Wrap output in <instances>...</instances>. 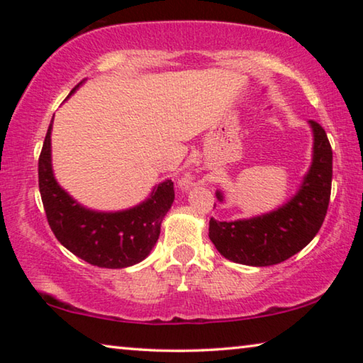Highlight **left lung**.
Returning a JSON list of instances; mask_svg holds the SVG:
<instances>
[{
    "mask_svg": "<svg viewBox=\"0 0 363 363\" xmlns=\"http://www.w3.org/2000/svg\"><path fill=\"white\" fill-rule=\"evenodd\" d=\"M309 126L314 136L311 167L286 203L248 219H210L208 235L225 259L255 267L274 266L299 253L320 230L330 203L333 152L323 128L312 120ZM216 196L224 201L220 190Z\"/></svg>",
    "mask_w": 363,
    "mask_h": 363,
    "instance_id": "8db88e82",
    "label": "left lung"
}]
</instances>
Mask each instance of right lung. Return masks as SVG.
Here are the masks:
<instances>
[{
  "label": "right lung",
  "instance_id": "right-lung-1",
  "mask_svg": "<svg viewBox=\"0 0 363 363\" xmlns=\"http://www.w3.org/2000/svg\"><path fill=\"white\" fill-rule=\"evenodd\" d=\"M83 82L70 91L69 97ZM51 131L52 121L38 160V184L49 227L57 240L97 267L123 269L145 259L155 247L162 220L174 201L173 181L160 182L149 199L128 210H91L79 205L54 177Z\"/></svg>",
  "mask_w": 363,
  "mask_h": 363
}]
</instances>
